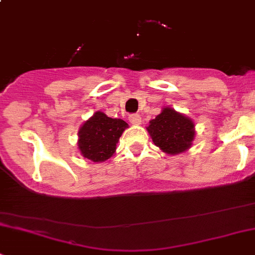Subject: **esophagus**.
<instances>
[{"mask_svg":"<svg viewBox=\"0 0 255 255\" xmlns=\"http://www.w3.org/2000/svg\"><path fill=\"white\" fill-rule=\"evenodd\" d=\"M128 122L133 125H140L141 124V117L138 114H130L128 115Z\"/></svg>","mask_w":255,"mask_h":255,"instance_id":"esophagus-1","label":"esophagus"}]
</instances>
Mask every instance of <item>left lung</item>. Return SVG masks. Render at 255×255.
<instances>
[{
	"instance_id": "obj_1",
	"label": "left lung",
	"mask_w": 255,
	"mask_h": 255,
	"mask_svg": "<svg viewBox=\"0 0 255 255\" xmlns=\"http://www.w3.org/2000/svg\"><path fill=\"white\" fill-rule=\"evenodd\" d=\"M147 131L154 145L168 154L184 152L195 135L193 122L172 108H164L151 120Z\"/></svg>"
}]
</instances>
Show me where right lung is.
Returning <instances> with one entry per match:
<instances>
[{"label":"right lung","instance_id":"right-lung-1","mask_svg":"<svg viewBox=\"0 0 255 255\" xmlns=\"http://www.w3.org/2000/svg\"><path fill=\"white\" fill-rule=\"evenodd\" d=\"M128 124L122 119H112L104 113L97 112L80 130L78 148L83 157L93 162L110 158Z\"/></svg>","mask_w":255,"mask_h":255}]
</instances>
